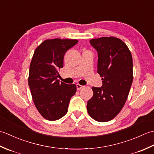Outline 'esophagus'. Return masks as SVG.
I'll return each instance as SVG.
<instances>
[{"label": "esophagus", "instance_id": "34e87169", "mask_svg": "<svg viewBox=\"0 0 154 154\" xmlns=\"http://www.w3.org/2000/svg\"><path fill=\"white\" fill-rule=\"evenodd\" d=\"M76 86H77V90H80L81 89H82V88L84 87L83 85H79V84H77Z\"/></svg>", "mask_w": 154, "mask_h": 154}]
</instances>
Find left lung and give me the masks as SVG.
<instances>
[{
    "instance_id": "left-lung-1",
    "label": "left lung",
    "mask_w": 154,
    "mask_h": 154,
    "mask_svg": "<svg viewBox=\"0 0 154 154\" xmlns=\"http://www.w3.org/2000/svg\"><path fill=\"white\" fill-rule=\"evenodd\" d=\"M90 44L97 51V73L103 85L92 87L93 96L88 100L87 111L98 122H108L120 112L128 96L133 81L132 54L117 38L92 39Z\"/></svg>"
}]
</instances>
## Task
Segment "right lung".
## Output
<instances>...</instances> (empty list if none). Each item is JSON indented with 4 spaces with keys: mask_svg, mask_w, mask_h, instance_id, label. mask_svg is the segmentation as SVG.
I'll return each instance as SVG.
<instances>
[{
    "mask_svg": "<svg viewBox=\"0 0 154 154\" xmlns=\"http://www.w3.org/2000/svg\"><path fill=\"white\" fill-rule=\"evenodd\" d=\"M77 40H47L35 49L29 70L28 85L38 112L44 119L56 120L67 112L71 98L76 93L75 84L57 79V70L63 66L66 51Z\"/></svg>",
    "mask_w": 154,
    "mask_h": 154,
    "instance_id": "obj_1",
    "label": "right lung"
}]
</instances>
